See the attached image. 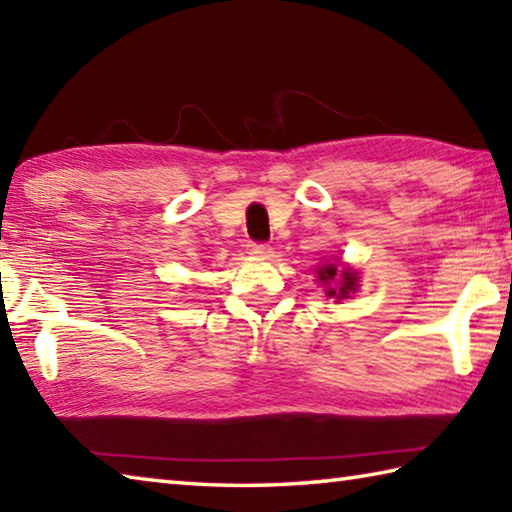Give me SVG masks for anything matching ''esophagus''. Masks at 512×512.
<instances>
[{
	"label": "esophagus",
	"mask_w": 512,
	"mask_h": 512,
	"mask_svg": "<svg viewBox=\"0 0 512 512\" xmlns=\"http://www.w3.org/2000/svg\"><path fill=\"white\" fill-rule=\"evenodd\" d=\"M248 248H250V255H255V257H268L273 253V248L268 244H262V241H250Z\"/></svg>",
	"instance_id": "esophagus-1"
}]
</instances>
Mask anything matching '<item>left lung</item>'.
<instances>
[{
    "label": "left lung",
    "mask_w": 512,
    "mask_h": 512,
    "mask_svg": "<svg viewBox=\"0 0 512 512\" xmlns=\"http://www.w3.org/2000/svg\"><path fill=\"white\" fill-rule=\"evenodd\" d=\"M318 277L322 284H327V295L336 297V300L349 297L351 293H356L358 288V275L356 271H351V268H342V271H338L333 264H324L318 271Z\"/></svg>",
    "instance_id": "left-lung-1"
}]
</instances>
